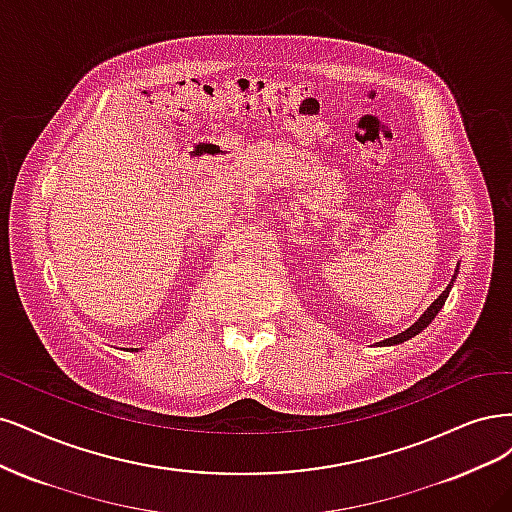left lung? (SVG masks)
Masks as SVG:
<instances>
[{"instance_id": "8db88e82", "label": "left lung", "mask_w": 512, "mask_h": 512, "mask_svg": "<svg viewBox=\"0 0 512 512\" xmlns=\"http://www.w3.org/2000/svg\"><path fill=\"white\" fill-rule=\"evenodd\" d=\"M457 272H459V266H457V270H455V274H453V278H451L449 287L444 289V291L438 295V298L430 304V308H427L415 323H412L408 329H404L402 334L393 336V338H387V340H383V342H376V344H381V346H393V344H402L404 340H410V338H415L417 334H421L423 329L434 321V317L438 315V310L444 306V302H447V298H449V291H451V287H453V283H455V278H457Z\"/></svg>"}]
</instances>
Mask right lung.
I'll list each match as a JSON object with an SVG mask.
<instances>
[{
    "instance_id": "obj_1",
    "label": "right lung",
    "mask_w": 512,
    "mask_h": 512,
    "mask_svg": "<svg viewBox=\"0 0 512 512\" xmlns=\"http://www.w3.org/2000/svg\"><path fill=\"white\" fill-rule=\"evenodd\" d=\"M131 351H134V349H131ZM136 351H138V349H136Z\"/></svg>"
}]
</instances>
